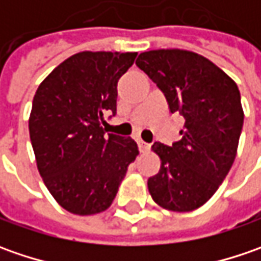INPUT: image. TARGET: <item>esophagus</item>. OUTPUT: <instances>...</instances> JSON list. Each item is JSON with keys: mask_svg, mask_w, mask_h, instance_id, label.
<instances>
[{"mask_svg": "<svg viewBox=\"0 0 261 261\" xmlns=\"http://www.w3.org/2000/svg\"><path fill=\"white\" fill-rule=\"evenodd\" d=\"M138 145H139L141 152H146V151H149V148H151V145H149V144H146V142H144L142 139H138Z\"/></svg>", "mask_w": 261, "mask_h": 261, "instance_id": "esophagus-1", "label": "esophagus"}]
</instances>
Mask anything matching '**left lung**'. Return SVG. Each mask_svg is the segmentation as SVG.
I'll return each instance as SVG.
<instances>
[{
    "label": "left lung",
    "instance_id": "1",
    "mask_svg": "<svg viewBox=\"0 0 261 261\" xmlns=\"http://www.w3.org/2000/svg\"><path fill=\"white\" fill-rule=\"evenodd\" d=\"M136 66L164 93L170 112L186 120L180 141L154 142L161 168L148 178V190L164 209L195 211L214 196L236 160L244 122L240 90L214 62L189 50L144 52Z\"/></svg>",
    "mask_w": 261,
    "mask_h": 261
}]
</instances>
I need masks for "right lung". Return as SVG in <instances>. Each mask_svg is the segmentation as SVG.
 Segmentation results:
<instances>
[{"instance_id": "right-lung-1", "label": "right lung", "mask_w": 261, "mask_h": 261, "mask_svg": "<svg viewBox=\"0 0 261 261\" xmlns=\"http://www.w3.org/2000/svg\"><path fill=\"white\" fill-rule=\"evenodd\" d=\"M136 52H80L58 65L36 91L29 119L37 170L71 214L94 215L112 205L139 154L132 138L105 135L103 115H116L117 81Z\"/></svg>"}]
</instances>
